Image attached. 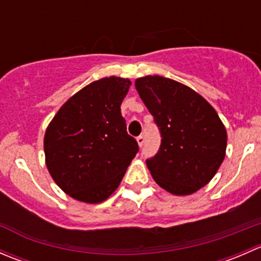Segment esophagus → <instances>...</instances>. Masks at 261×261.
Here are the masks:
<instances>
[{
    "label": "esophagus",
    "instance_id": "esophagus-1",
    "mask_svg": "<svg viewBox=\"0 0 261 261\" xmlns=\"http://www.w3.org/2000/svg\"><path fill=\"white\" fill-rule=\"evenodd\" d=\"M136 140H138V144L140 147L144 145V143H145V138H144V135H139L138 138H136Z\"/></svg>",
    "mask_w": 261,
    "mask_h": 261
}]
</instances>
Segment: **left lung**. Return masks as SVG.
I'll return each mask as SVG.
<instances>
[{
    "label": "left lung",
    "instance_id": "left-lung-1",
    "mask_svg": "<svg viewBox=\"0 0 261 261\" xmlns=\"http://www.w3.org/2000/svg\"><path fill=\"white\" fill-rule=\"evenodd\" d=\"M136 91L159 127L162 143L146 165L154 180L177 196L206 186L222 164L227 134L215 109L184 84L146 75Z\"/></svg>",
    "mask_w": 261,
    "mask_h": 261
}]
</instances>
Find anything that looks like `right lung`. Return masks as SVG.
<instances>
[{
  "mask_svg": "<svg viewBox=\"0 0 261 261\" xmlns=\"http://www.w3.org/2000/svg\"><path fill=\"white\" fill-rule=\"evenodd\" d=\"M131 82H93L70 97L46 128L44 151L55 183L87 203L109 198L139 151L126 131L121 103Z\"/></svg>",
  "mask_w": 261,
  "mask_h": 261,
  "instance_id": "obj_1",
  "label": "right lung"
}]
</instances>
